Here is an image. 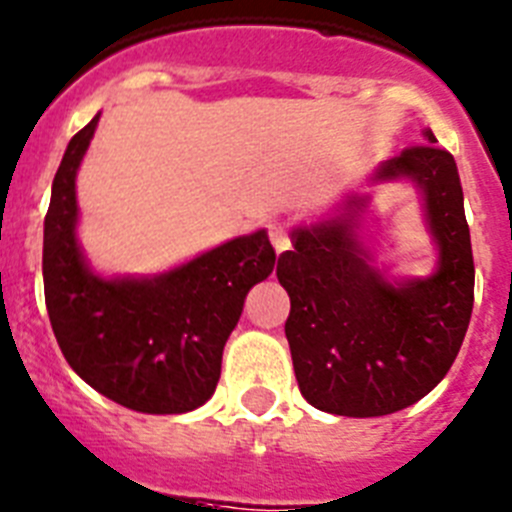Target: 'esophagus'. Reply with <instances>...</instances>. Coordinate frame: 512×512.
<instances>
[{
  "label": "esophagus",
  "mask_w": 512,
  "mask_h": 512,
  "mask_svg": "<svg viewBox=\"0 0 512 512\" xmlns=\"http://www.w3.org/2000/svg\"><path fill=\"white\" fill-rule=\"evenodd\" d=\"M269 238H271V246L276 248V253H284L292 248V238H289V228L281 223H274L269 228Z\"/></svg>",
  "instance_id": "34e87169"
}]
</instances>
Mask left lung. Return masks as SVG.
I'll return each instance as SVG.
<instances>
[{
    "instance_id": "obj_1",
    "label": "left lung",
    "mask_w": 512,
    "mask_h": 512,
    "mask_svg": "<svg viewBox=\"0 0 512 512\" xmlns=\"http://www.w3.org/2000/svg\"><path fill=\"white\" fill-rule=\"evenodd\" d=\"M403 149L373 182H414L424 195L437 271L388 281L355 236L368 198H350L340 218L292 233L276 276L292 299L284 325L299 391L335 416H386L406 409L452 368L475 302V261L457 162L437 137Z\"/></svg>"
}]
</instances>
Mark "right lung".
I'll use <instances>...</instances> for the list:
<instances>
[{
  "mask_svg": "<svg viewBox=\"0 0 512 512\" xmlns=\"http://www.w3.org/2000/svg\"><path fill=\"white\" fill-rule=\"evenodd\" d=\"M98 116L70 139L53 180L42 238L50 325L70 368L98 393L142 414H185L213 396L243 299L274 271L276 253L256 231L157 276L93 274L75 238V172Z\"/></svg>",
  "mask_w": 512,
  "mask_h": 512,
  "instance_id": "right-lung-1",
  "label": "right lung"
}]
</instances>
